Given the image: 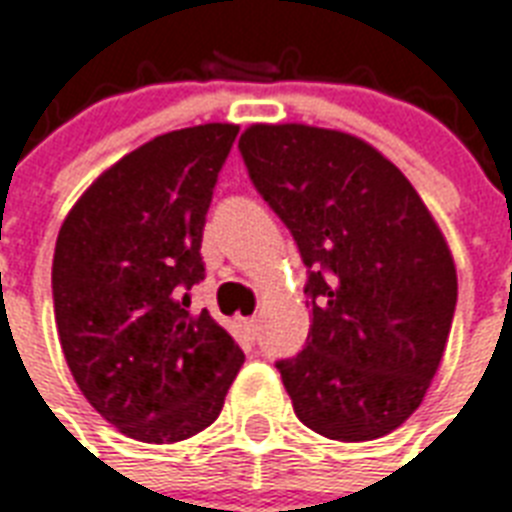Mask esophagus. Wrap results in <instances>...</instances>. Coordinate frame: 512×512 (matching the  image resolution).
I'll return each instance as SVG.
<instances>
[{
  "label": "esophagus",
  "mask_w": 512,
  "mask_h": 512,
  "mask_svg": "<svg viewBox=\"0 0 512 512\" xmlns=\"http://www.w3.org/2000/svg\"><path fill=\"white\" fill-rule=\"evenodd\" d=\"M244 332H247V335L252 337V340H255L257 332H260V321H257V319H244Z\"/></svg>",
  "instance_id": "34e87169"
}]
</instances>
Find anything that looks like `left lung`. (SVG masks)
Here are the masks:
<instances>
[{"label":"left lung","mask_w":512,"mask_h":512,"mask_svg":"<svg viewBox=\"0 0 512 512\" xmlns=\"http://www.w3.org/2000/svg\"><path fill=\"white\" fill-rule=\"evenodd\" d=\"M239 151L308 268L311 332L276 361L295 414L335 441L385 436L420 406L452 329L444 236L396 164L353 135L255 124Z\"/></svg>","instance_id":"left-lung-1"}]
</instances>
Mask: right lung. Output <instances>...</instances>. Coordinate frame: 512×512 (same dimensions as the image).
I'll use <instances>...</instances> for the list:
<instances>
[{
  "label": "right lung",
  "instance_id": "obj_1",
  "mask_svg": "<svg viewBox=\"0 0 512 512\" xmlns=\"http://www.w3.org/2000/svg\"><path fill=\"white\" fill-rule=\"evenodd\" d=\"M236 124H199L135 148L63 220L52 303L68 369L124 436L175 444L217 420L244 353L207 311L201 233Z\"/></svg>",
  "mask_w": 512,
  "mask_h": 512
}]
</instances>
